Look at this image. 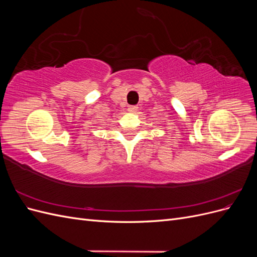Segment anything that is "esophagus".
I'll return each instance as SVG.
<instances>
[{
  "mask_svg": "<svg viewBox=\"0 0 257 257\" xmlns=\"http://www.w3.org/2000/svg\"><path fill=\"white\" fill-rule=\"evenodd\" d=\"M137 106H128V108H127V111L128 112H131V113H134L136 110H137Z\"/></svg>",
  "mask_w": 257,
  "mask_h": 257,
  "instance_id": "34e87169",
  "label": "esophagus"
}]
</instances>
